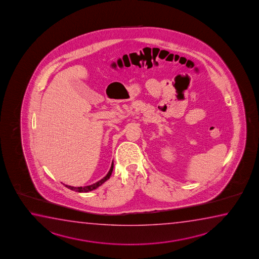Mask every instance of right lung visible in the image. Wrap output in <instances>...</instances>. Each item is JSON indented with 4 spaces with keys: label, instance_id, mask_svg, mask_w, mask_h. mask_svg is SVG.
Wrapping results in <instances>:
<instances>
[{
    "label": "right lung",
    "instance_id": "add662e5",
    "mask_svg": "<svg viewBox=\"0 0 259 259\" xmlns=\"http://www.w3.org/2000/svg\"><path fill=\"white\" fill-rule=\"evenodd\" d=\"M113 167H114V163L112 162L111 167H110V169H109V171H108V174L105 176L103 179H100V181H98V182H96V183L92 184L91 186L74 187H71V186H68V185H65V187H68L69 189H71L72 191L79 192V193H87V192L92 191V190H94L96 188H98L100 186H101L102 184L105 183V182H106V181L110 178L112 171H113Z\"/></svg>",
    "mask_w": 259,
    "mask_h": 259
}]
</instances>
